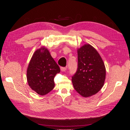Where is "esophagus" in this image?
<instances>
[{
	"mask_svg": "<svg viewBox=\"0 0 130 130\" xmlns=\"http://www.w3.org/2000/svg\"><path fill=\"white\" fill-rule=\"evenodd\" d=\"M67 68L66 67H61V70L62 72H65L67 70Z\"/></svg>",
	"mask_w": 130,
	"mask_h": 130,
	"instance_id": "1",
	"label": "esophagus"
}]
</instances>
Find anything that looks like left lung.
I'll list each match as a JSON object with an SVG mask.
<instances>
[{"label": "left lung", "mask_w": 130, "mask_h": 130, "mask_svg": "<svg viewBox=\"0 0 130 130\" xmlns=\"http://www.w3.org/2000/svg\"><path fill=\"white\" fill-rule=\"evenodd\" d=\"M78 66L72 76L74 89L85 98L96 94L103 87L106 78V68L97 50L89 44L77 49Z\"/></svg>", "instance_id": "left-lung-1"}]
</instances>
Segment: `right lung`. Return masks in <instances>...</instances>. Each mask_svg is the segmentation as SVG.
I'll return each instance as SVG.
<instances>
[{
    "instance_id": "right-lung-1",
    "label": "right lung",
    "mask_w": 130,
    "mask_h": 130,
    "mask_svg": "<svg viewBox=\"0 0 130 130\" xmlns=\"http://www.w3.org/2000/svg\"><path fill=\"white\" fill-rule=\"evenodd\" d=\"M60 68L43 46L35 51L27 67L26 77L30 87L41 95H44L54 88V77Z\"/></svg>"
}]
</instances>
